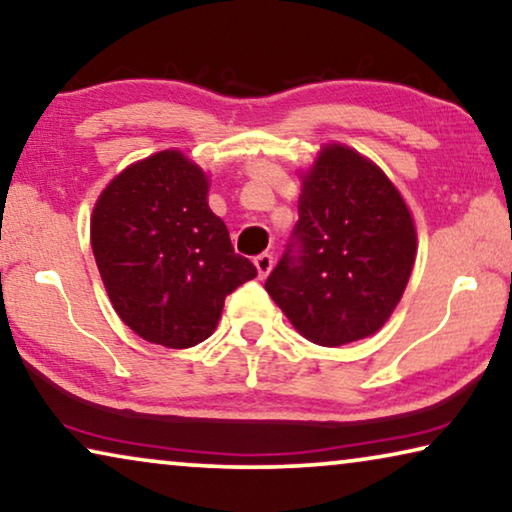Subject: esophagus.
Listing matches in <instances>:
<instances>
[{
    "label": "esophagus",
    "instance_id": "obj_1",
    "mask_svg": "<svg viewBox=\"0 0 512 512\" xmlns=\"http://www.w3.org/2000/svg\"><path fill=\"white\" fill-rule=\"evenodd\" d=\"M255 266H257V276L259 278H266L269 276V271L273 269V255L269 253H262L255 257Z\"/></svg>",
    "mask_w": 512,
    "mask_h": 512
}]
</instances>
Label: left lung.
<instances>
[{"instance_id": "obj_1", "label": "left lung", "mask_w": 512, "mask_h": 512, "mask_svg": "<svg viewBox=\"0 0 512 512\" xmlns=\"http://www.w3.org/2000/svg\"><path fill=\"white\" fill-rule=\"evenodd\" d=\"M415 225L376 164L327 146L304 178L299 220L266 292L308 341L336 348L385 325L415 262Z\"/></svg>"}]
</instances>
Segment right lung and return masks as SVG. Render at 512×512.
Returning a JSON list of instances; mask_svg holds the SVG:
<instances>
[{"label":"right lung","instance_id":"right-lung-1","mask_svg":"<svg viewBox=\"0 0 512 512\" xmlns=\"http://www.w3.org/2000/svg\"><path fill=\"white\" fill-rule=\"evenodd\" d=\"M206 197L204 171L162 150L113 178L92 213V253L115 313L164 348L211 336L227 294L257 276Z\"/></svg>","mask_w":512,"mask_h":512}]
</instances>
